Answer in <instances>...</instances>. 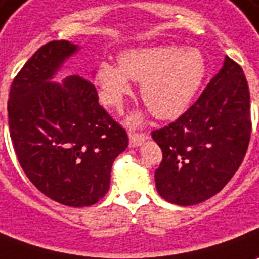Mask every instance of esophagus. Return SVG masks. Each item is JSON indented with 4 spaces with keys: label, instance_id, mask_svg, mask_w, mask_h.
<instances>
[{
    "label": "esophagus",
    "instance_id": "esophagus-1",
    "mask_svg": "<svg viewBox=\"0 0 259 259\" xmlns=\"http://www.w3.org/2000/svg\"><path fill=\"white\" fill-rule=\"evenodd\" d=\"M129 137L130 146H132V147H139V146H142L143 143L148 139V136L144 135V133H130Z\"/></svg>",
    "mask_w": 259,
    "mask_h": 259
}]
</instances>
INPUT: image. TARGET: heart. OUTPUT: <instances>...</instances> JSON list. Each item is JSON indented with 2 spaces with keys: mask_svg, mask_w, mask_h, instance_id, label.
<instances>
[{
  "mask_svg": "<svg viewBox=\"0 0 259 259\" xmlns=\"http://www.w3.org/2000/svg\"><path fill=\"white\" fill-rule=\"evenodd\" d=\"M207 71L205 56L196 48L153 46L132 49L119 56V66L102 61L97 82L105 104L120 109L140 82V95L153 115L162 120L180 117L189 108Z\"/></svg>",
  "mask_w": 259,
  "mask_h": 259,
  "instance_id": "heart-1",
  "label": "heart"
}]
</instances>
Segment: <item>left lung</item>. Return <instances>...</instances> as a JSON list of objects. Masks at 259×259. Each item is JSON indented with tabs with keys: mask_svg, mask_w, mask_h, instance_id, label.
<instances>
[{
	"mask_svg": "<svg viewBox=\"0 0 259 259\" xmlns=\"http://www.w3.org/2000/svg\"><path fill=\"white\" fill-rule=\"evenodd\" d=\"M151 136L162 151L155 186L165 200L192 206L220 192L241 165L251 136L243 68L226 56L198 101Z\"/></svg>",
	"mask_w": 259,
	"mask_h": 259,
	"instance_id": "1",
	"label": "left lung"
}]
</instances>
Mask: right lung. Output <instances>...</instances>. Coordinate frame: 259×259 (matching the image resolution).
I'll list each match as a JSON object with an SVG mask.
<instances>
[{
  "label": "right lung",
  "instance_id": "obj_1",
  "mask_svg": "<svg viewBox=\"0 0 259 259\" xmlns=\"http://www.w3.org/2000/svg\"><path fill=\"white\" fill-rule=\"evenodd\" d=\"M77 50L70 41L53 40L26 61L11 85L8 123L30 182L61 205L84 207L108 192L112 164L129 139L99 105L90 81L79 75L52 81Z\"/></svg>",
  "mask_w": 259,
  "mask_h": 259
}]
</instances>
